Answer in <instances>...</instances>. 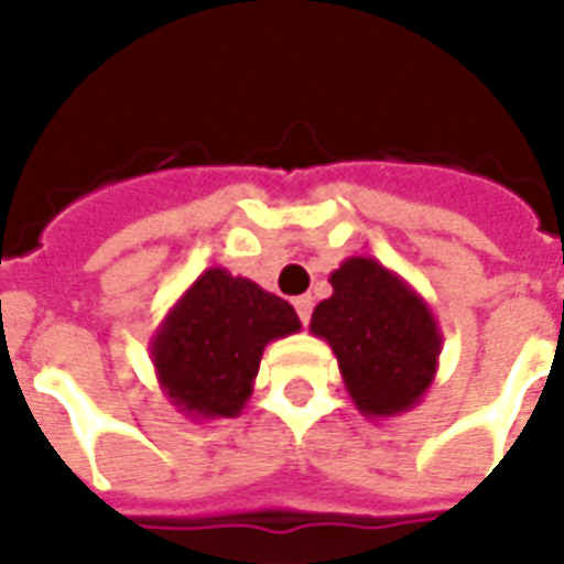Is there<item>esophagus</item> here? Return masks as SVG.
Here are the masks:
<instances>
[{
  "mask_svg": "<svg viewBox=\"0 0 564 564\" xmlns=\"http://www.w3.org/2000/svg\"><path fill=\"white\" fill-rule=\"evenodd\" d=\"M292 304H295V310H299V318H301V322L307 325V322H310V313H313V299H310V295H299V299L292 301Z\"/></svg>",
  "mask_w": 564,
  "mask_h": 564,
  "instance_id": "obj_1",
  "label": "esophagus"
}]
</instances>
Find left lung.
Returning <instances> with one entry per match:
<instances>
[{"label":"left lung","instance_id":"8db88e82","mask_svg":"<svg viewBox=\"0 0 564 564\" xmlns=\"http://www.w3.org/2000/svg\"><path fill=\"white\" fill-rule=\"evenodd\" d=\"M330 286L334 295L316 304L310 330L336 354L354 406L366 419L412 410L442 354L427 301L375 257H348L330 272Z\"/></svg>","mask_w":564,"mask_h":564}]
</instances>
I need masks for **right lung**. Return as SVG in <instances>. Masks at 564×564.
<instances>
[{"label":"right lung","mask_w":564,"mask_h":564,"mask_svg":"<svg viewBox=\"0 0 564 564\" xmlns=\"http://www.w3.org/2000/svg\"><path fill=\"white\" fill-rule=\"evenodd\" d=\"M290 301L228 269H204L163 316L149 354L163 394L193 421L237 419L265 345L299 334Z\"/></svg>","instance_id":"right-lung-1"}]
</instances>
